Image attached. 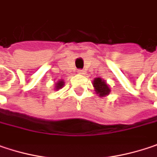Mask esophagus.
<instances>
[{
    "mask_svg": "<svg viewBox=\"0 0 157 157\" xmlns=\"http://www.w3.org/2000/svg\"><path fill=\"white\" fill-rule=\"evenodd\" d=\"M78 74H80V75H85V71L84 70H79L78 71Z\"/></svg>",
    "mask_w": 157,
    "mask_h": 157,
    "instance_id": "34e87169",
    "label": "esophagus"
}]
</instances>
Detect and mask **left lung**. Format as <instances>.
I'll return each mask as SVG.
<instances>
[{
    "label": "left lung",
    "mask_w": 157,
    "mask_h": 157,
    "mask_svg": "<svg viewBox=\"0 0 157 157\" xmlns=\"http://www.w3.org/2000/svg\"><path fill=\"white\" fill-rule=\"evenodd\" d=\"M93 86L95 87L96 94L99 95V96H101V97L109 95V93L111 92V89H110L109 86L101 78H95L94 81H93Z\"/></svg>",
    "instance_id": "obj_1"
}]
</instances>
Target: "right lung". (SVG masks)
<instances>
[{
	"instance_id": "obj_1",
	"label": "right lung",
	"mask_w": 157,
	"mask_h": 157,
	"mask_svg": "<svg viewBox=\"0 0 157 157\" xmlns=\"http://www.w3.org/2000/svg\"><path fill=\"white\" fill-rule=\"evenodd\" d=\"M63 86H64V82H63V80H59V81L55 84V89H56V90H58V89L62 88Z\"/></svg>"
}]
</instances>
